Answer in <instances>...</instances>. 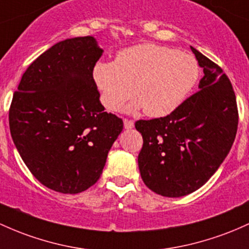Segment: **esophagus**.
Masks as SVG:
<instances>
[{"instance_id": "esophagus-1", "label": "esophagus", "mask_w": 249, "mask_h": 249, "mask_svg": "<svg viewBox=\"0 0 249 249\" xmlns=\"http://www.w3.org/2000/svg\"><path fill=\"white\" fill-rule=\"evenodd\" d=\"M123 122H124V127L126 130H130V129H132L133 126H135V123L132 122V120H129V119H124L123 120Z\"/></svg>"}]
</instances>
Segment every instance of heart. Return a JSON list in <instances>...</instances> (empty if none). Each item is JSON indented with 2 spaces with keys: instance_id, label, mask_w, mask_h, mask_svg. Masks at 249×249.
Here are the masks:
<instances>
[{
  "instance_id": "1",
  "label": "heart",
  "mask_w": 249,
  "mask_h": 249,
  "mask_svg": "<svg viewBox=\"0 0 249 249\" xmlns=\"http://www.w3.org/2000/svg\"><path fill=\"white\" fill-rule=\"evenodd\" d=\"M200 74L197 60L189 53L156 43H141L117 54L116 61H98L92 76L100 99L111 111L135 93L129 111L160 118L176 110L190 93Z\"/></svg>"
}]
</instances>
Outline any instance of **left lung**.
<instances>
[{
    "instance_id": "obj_1",
    "label": "left lung",
    "mask_w": 249,
    "mask_h": 249,
    "mask_svg": "<svg viewBox=\"0 0 249 249\" xmlns=\"http://www.w3.org/2000/svg\"><path fill=\"white\" fill-rule=\"evenodd\" d=\"M203 78L198 92L166 117L138 120L143 136L138 168L143 182L165 197H181L208 182L231 151L236 136V98L216 64L191 47Z\"/></svg>"
}]
</instances>
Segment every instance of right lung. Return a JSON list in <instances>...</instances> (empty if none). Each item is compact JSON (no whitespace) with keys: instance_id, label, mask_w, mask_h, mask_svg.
<instances>
[{"instance_id":"add662e5","label":"right lung","mask_w":249,"mask_h":249,"mask_svg":"<svg viewBox=\"0 0 249 249\" xmlns=\"http://www.w3.org/2000/svg\"><path fill=\"white\" fill-rule=\"evenodd\" d=\"M103 53L93 36L60 41L32 62L13 95L14 144L35 178L58 193L92 187L123 131L92 76Z\"/></svg>"}]
</instances>
